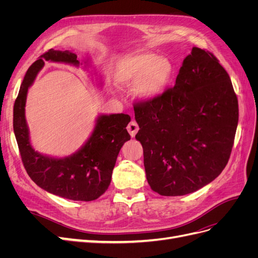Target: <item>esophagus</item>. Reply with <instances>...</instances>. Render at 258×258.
Masks as SVG:
<instances>
[{
	"mask_svg": "<svg viewBox=\"0 0 258 258\" xmlns=\"http://www.w3.org/2000/svg\"><path fill=\"white\" fill-rule=\"evenodd\" d=\"M127 130H128V132H129L130 136H131L132 138L136 137L137 132H138V130H139V126H138V123H137L135 120L130 121V122H129V124H128V127H127Z\"/></svg>",
	"mask_w": 258,
	"mask_h": 258,
	"instance_id": "esophagus-1",
	"label": "esophagus"
}]
</instances>
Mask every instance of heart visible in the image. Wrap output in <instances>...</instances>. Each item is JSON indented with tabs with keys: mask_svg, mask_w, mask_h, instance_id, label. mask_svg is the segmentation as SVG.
<instances>
[{
	"mask_svg": "<svg viewBox=\"0 0 258 258\" xmlns=\"http://www.w3.org/2000/svg\"><path fill=\"white\" fill-rule=\"evenodd\" d=\"M173 75L171 62L152 52H135L123 57L116 67L115 79L120 85H136V95L151 101L165 91Z\"/></svg>",
	"mask_w": 258,
	"mask_h": 258,
	"instance_id": "1",
	"label": "heart"
}]
</instances>
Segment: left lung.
Listing matches in <instances>:
<instances>
[{"instance_id": "8db88e82", "label": "left lung", "mask_w": 258, "mask_h": 258, "mask_svg": "<svg viewBox=\"0 0 258 258\" xmlns=\"http://www.w3.org/2000/svg\"><path fill=\"white\" fill-rule=\"evenodd\" d=\"M135 118L151 188L161 196H183L212 182L227 165L238 99L214 54L192 47L174 87L136 103Z\"/></svg>"}]
</instances>
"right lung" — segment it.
Wrapping results in <instances>:
<instances>
[{
  "instance_id": "obj_1",
  "label": "right lung",
  "mask_w": 258,
  "mask_h": 258,
  "mask_svg": "<svg viewBox=\"0 0 258 258\" xmlns=\"http://www.w3.org/2000/svg\"><path fill=\"white\" fill-rule=\"evenodd\" d=\"M44 60L82 64L72 51L49 49L28 69L14 105V132L22 163L31 179L44 190L70 200H96L110 186L117 156L130 140L126 127L131 118L122 113L98 116L89 139L68 157H51L35 151L30 142L25 107L29 87L43 69Z\"/></svg>"
}]
</instances>
